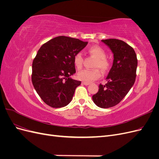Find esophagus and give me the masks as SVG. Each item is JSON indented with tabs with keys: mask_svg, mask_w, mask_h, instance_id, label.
I'll return each mask as SVG.
<instances>
[{
	"mask_svg": "<svg viewBox=\"0 0 159 159\" xmlns=\"http://www.w3.org/2000/svg\"><path fill=\"white\" fill-rule=\"evenodd\" d=\"M82 84H83L84 85H89V84H90V83H89V82H86V81H83Z\"/></svg>",
	"mask_w": 159,
	"mask_h": 159,
	"instance_id": "esophagus-1",
	"label": "esophagus"
}]
</instances>
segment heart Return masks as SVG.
Returning a JSON list of instances; mask_svg holds the SVG:
<instances>
[{
	"instance_id": "1",
	"label": "heart",
	"mask_w": 159,
	"mask_h": 159,
	"mask_svg": "<svg viewBox=\"0 0 159 159\" xmlns=\"http://www.w3.org/2000/svg\"><path fill=\"white\" fill-rule=\"evenodd\" d=\"M88 52L91 56H93L97 59L94 65L95 68H99L104 72L109 68L110 64L106 59V52L102 48L98 46H91L88 49ZM83 61L84 58L82 54L80 52L77 53L74 57V64L77 69L80 70L81 68L83 65ZM101 75H102V74H101L99 69H85L79 71L77 77L81 81H84L86 82H91V81H93L99 78Z\"/></svg>"
}]
</instances>
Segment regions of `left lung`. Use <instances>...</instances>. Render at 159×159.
<instances>
[{
  "label": "left lung",
  "mask_w": 159,
  "mask_h": 159,
  "mask_svg": "<svg viewBox=\"0 0 159 159\" xmlns=\"http://www.w3.org/2000/svg\"><path fill=\"white\" fill-rule=\"evenodd\" d=\"M113 54V62L105 85H99L98 92L92 96L94 103L101 108L117 105L133 87L136 78L137 59L131 46L117 39L102 40Z\"/></svg>",
  "instance_id": "obj_1"
}]
</instances>
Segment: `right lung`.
<instances>
[{
	"label": "right lung",
	"mask_w": 159,
	"mask_h": 159,
	"mask_svg": "<svg viewBox=\"0 0 159 159\" xmlns=\"http://www.w3.org/2000/svg\"><path fill=\"white\" fill-rule=\"evenodd\" d=\"M88 42L64 36L43 44L32 63V81L46 104L54 108L66 106L81 81L71 78L75 73L74 57Z\"/></svg>",
	"instance_id": "add662e5"
}]
</instances>
